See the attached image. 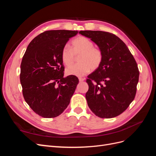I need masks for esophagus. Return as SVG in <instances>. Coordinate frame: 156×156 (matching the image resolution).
Wrapping results in <instances>:
<instances>
[{
	"mask_svg": "<svg viewBox=\"0 0 156 156\" xmlns=\"http://www.w3.org/2000/svg\"><path fill=\"white\" fill-rule=\"evenodd\" d=\"M84 80H85V79H84V78H82V77H79V82H83V81H84Z\"/></svg>",
	"mask_w": 156,
	"mask_h": 156,
	"instance_id": "1",
	"label": "esophagus"
}]
</instances>
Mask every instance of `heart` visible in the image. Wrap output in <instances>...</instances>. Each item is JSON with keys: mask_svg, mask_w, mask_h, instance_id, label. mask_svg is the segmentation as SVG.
<instances>
[{"mask_svg": "<svg viewBox=\"0 0 156 156\" xmlns=\"http://www.w3.org/2000/svg\"><path fill=\"white\" fill-rule=\"evenodd\" d=\"M93 42L86 37L80 36L72 41V49L68 45H65L61 52V60L66 66L72 64L75 55L80 54L78 58L79 64L71 66L66 69L68 75L82 77L90 72L98 69L103 60L101 51L94 48Z\"/></svg>", "mask_w": 156, "mask_h": 156, "instance_id": "1", "label": "heart"}]
</instances>
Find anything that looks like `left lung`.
Segmentation results:
<instances>
[{
	"label": "left lung",
	"instance_id": "left-lung-1",
	"mask_svg": "<svg viewBox=\"0 0 156 156\" xmlns=\"http://www.w3.org/2000/svg\"><path fill=\"white\" fill-rule=\"evenodd\" d=\"M94 42L103 53L101 65L87 79L88 105L96 116L111 119L120 115L133 101L139 72L124 42L110 32L80 31Z\"/></svg>",
	"mask_w": 156,
	"mask_h": 156
}]
</instances>
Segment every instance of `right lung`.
I'll list each match as a JSON object with an SVG mask.
<instances>
[{
    "mask_svg": "<svg viewBox=\"0 0 156 156\" xmlns=\"http://www.w3.org/2000/svg\"><path fill=\"white\" fill-rule=\"evenodd\" d=\"M78 31L48 30L28 45L21 64L20 82L25 101L44 118L59 116L67 108L79 79L64 77L61 52Z\"/></svg>",
    "mask_w": 156,
    "mask_h": 156,
    "instance_id": "add662e5",
    "label": "right lung"
}]
</instances>
